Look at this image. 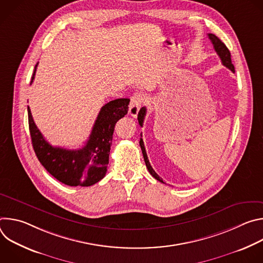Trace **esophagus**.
<instances>
[{"label":"esophagus","instance_id":"34e87169","mask_svg":"<svg viewBox=\"0 0 263 263\" xmlns=\"http://www.w3.org/2000/svg\"><path fill=\"white\" fill-rule=\"evenodd\" d=\"M145 101V96L143 93H135L131 98L130 107H129V115L133 118H136L138 115V111L141 105Z\"/></svg>","mask_w":263,"mask_h":263}]
</instances>
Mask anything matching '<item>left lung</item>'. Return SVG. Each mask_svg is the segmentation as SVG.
I'll return each mask as SVG.
<instances>
[{"label":"left lung","instance_id":"obj_1","mask_svg":"<svg viewBox=\"0 0 263 263\" xmlns=\"http://www.w3.org/2000/svg\"><path fill=\"white\" fill-rule=\"evenodd\" d=\"M208 37H209V40L211 41V43H212V45H213V47H214L215 52H216L217 55L219 56V58H220V60H221V63L234 72L235 69H234V65L232 64V61H231V54H230V51L228 50V48L226 47V45H224V44L218 39V37L215 36L214 34L209 33V34H208ZM145 114H146V109H145V107H142V108L139 110L138 117H137L138 123H139V125H140L141 127H142V124H143V120H144ZM140 136H141V134H140ZM139 144H140V147H141L143 159H144L146 168L148 170V173L151 174L155 179H157L158 181L163 182L162 179H160V177H159V176L156 174V172L153 170V167L151 166V164H149V161H148L147 156H146V152H145V148H144V144H143L142 138H140Z\"/></svg>","mask_w":263,"mask_h":263}]
</instances>
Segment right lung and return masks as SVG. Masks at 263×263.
Listing matches in <instances>:
<instances>
[{
	"mask_svg": "<svg viewBox=\"0 0 263 263\" xmlns=\"http://www.w3.org/2000/svg\"><path fill=\"white\" fill-rule=\"evenodd\" d=\"M37 64L31 83L34 80ZM129 103V99H117L105 104L99 112L88 140L82 148L78 149L51 145L36 127L28 106L32 145L40 162L54 178L68 186H90L102 180L109 163L115 126L128 114Z\"/></svg>",
	"mask_w": 263,
	"mask_h": 263,
	"instance_id": "1",
	"label": "right lung"
}]
</instances>
